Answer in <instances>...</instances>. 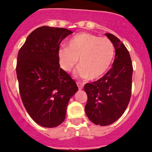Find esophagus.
I'll use <instances>...</instances> for the list:
<instances>
[{
	"label": "esophagus",
	"instance_id": "34e87169",
	"mask_svg": "<svg viewBox=\"0 0 152 152\" xmlns=\"http://www.w3.org/2000/svg\"><path fill=\"white\" fill-rule=\"evenodd\" d=\"M76 84H77L78 89H79V90H81V89L83 88V85H82V84L80 83V82H76Z\"/></svg>",
	"mask_w": 152,
	"mask_h": 152
}]
</instances>
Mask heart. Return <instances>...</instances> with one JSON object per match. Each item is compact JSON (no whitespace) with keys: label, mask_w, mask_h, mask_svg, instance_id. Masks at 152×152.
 I'll return each instance as SVG.
<instances>
[{"label":"heart","mask_w":152,"mask_h":152,"mask_svg":"<svg viewBox=\"0 0 152 152\" xmlns=\"http://www.w3.org/2000/svg\"><path fill=\"white\" fill-rule=\"evenodd\" d=\"M115 54L112 42L108 38L90 33H80L69 42V47H61L58 50L61 67L69 71L77 63L78 76L89 80L98 79L110 67Z\"/></svg>","instance_id":"b5f03b06"}]
</instances>
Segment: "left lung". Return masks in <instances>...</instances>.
<instances>
[{
  "label": "left lung",
  "mask_w": 152,
  "mask_h": 152,
  "mask_svg": "<svg viewBox=\"0 0 152 152\" xmlns=\"http://www.w3.org/2000/svg\"><path fill=\"white\" fill-rule=\"evenodd\" d=\"M115 49L113 67L98 81L85 84L88 100L85 111L96 125H109L125 111L132 94L133 67L129 53L114 34L106 33Z\"/></svg>",
  "instance_id": "8db88e82"
}]
</instances>
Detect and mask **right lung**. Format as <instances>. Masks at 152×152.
Segmentation results:
<instances>
[{"label":"right lung","instance_id":"1","mask_svg":"<svg viewBox=\"0 0 152 152\" xmlns=\"http://www.w3.org/2000/svg\"><path fill=\"white\" fill-rule=\"evenodd\" d=\"M71 31L42 26L32 31L20 49L16 74L22 101L38 125L55 127L65 120L76 82L60 68V44Z\"/></svg>","mask_w":152,"mask_h":152}]
</instances>
